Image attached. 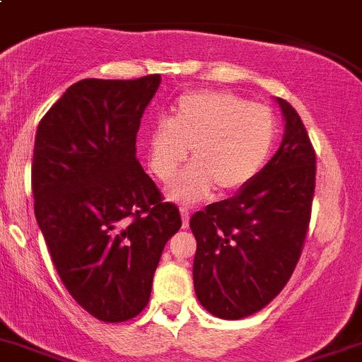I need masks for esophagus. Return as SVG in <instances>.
Here are the masks:
<instances>
[{
	"label": "esophagus",
	"instance_id": "1",
	"mask_svg": "<svg viewBox=\"0 0 362 362\" xmlns=\"http://www.w3.org/2000/svg\"><path fill=\"white\" fill-rule=\"evenodd\" d=\"M181 221H183V228H188V222H190V211L181 210Z\"/></svg>",
	"mask_w": 362,
	"mask_h": 362
}]
</instances>
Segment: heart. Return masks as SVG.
<instances>
[{
    "instance_id": "heart-1",
    "label": "heart",
    "mask_w": 362,
    "mask_h": 362,
    "mask_svg": "<svg viewBox=\"0 0 362 362\" xmlns=\"http://www.w3.org/2000/svg\"><path fill=\"white\" fill-rule=\"evenodd\" d=\"M276 140V116L231 91L199 89L172 105L170 120H159L147 132L148 168L168 181L188 158L194 161L167 187L181 204L206 199L214 187L233 194L262 170Z\"/></svg>"
}]
</instances>
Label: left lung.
<instances>
[{
  "instance_id": "left-lung-1",
  "label": "left lung",
  "mask_w": 362,
  "mask_h": 362,
  "mask_svg": "<svg viewBox=\"0 0 362 362\" xmlns=\"http://www.w3.org/2000/svg\"><path fill=\"white\" fill-rule=\"evenodd\" d=\"M274 100L285 120L280 148L233 197L190 218L195 294L222 320L251 316L280 294L309 230L316 154L293 105Z\"/></svg>"
}]
</instances>
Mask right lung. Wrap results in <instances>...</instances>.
<instances>
[{
  "mask_svg": "<svg viewBox=\"0 0 362 362\" xmlns=\"http://www.w3.org/2000/svg\"><path fill=\"white\" fill-rule=\"evenodd\" d=\"M159 75L84 78L69 86L35 132V218L73 300L118 323L138 316L179 210L161 201L136 159V134Z\"/></svg>",
  "mask_w": 362,
  "mask_h": 362,
  "instance_id": "1",
  "label": "right lung"
}]
</instances>
